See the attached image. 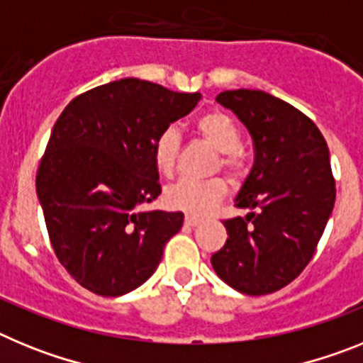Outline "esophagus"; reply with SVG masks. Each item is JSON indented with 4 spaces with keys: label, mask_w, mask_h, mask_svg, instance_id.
I'll return each mask as SVG.
<instances>
[{
    "label": "esophagus",
    "mask_w": 363,
    "mask_h": 363,
    "mask_svg": "<svg viewBox=\"0 0 363 363\" xmlns=\"http://www.w3.org/2000/svg\"><path fill=\"white\" fill-rule=\"evenodd\" d=\"M198 223H201L200 218L192 216V214H187V216H185V225H189V227H196Z\"/></svg>",
    "instance_id": "1"
}]
</instances>
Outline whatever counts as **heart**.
<instances>
[{
    "instance_id": "b5f03b06",
    "label": "heart",
    "mask_w": 363,
    "mask_h": 363,
    "mask_svg": "<svg viewBox=\"0 0 363 363\" xmlns=\"http://www.w3.org/2000/svg\"><path fill=\"white\" fill-rule=\"evenodd\" d=\"M194 130L205 143L218 150L216 169H221L230 179L240 182L249 172V162L242 150V136L230 116L225 112H205L194 121ZM179 134L169 127L158 134L152 145L154 165L163 176H172L178 165ZM227 184L223 178L209 179H179L169 185L165 191V201L172 209L184 211L189 214H205L220 203L225 196Z\"/></svg>"
}]
</instances>
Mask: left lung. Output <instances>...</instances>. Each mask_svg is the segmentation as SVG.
<instances>
[{
  "label": "left lung",
  "instance_id": "8db88e82",
  "mask_svg": "<svg viewBox=\"0 0 363 363\" xmlns=\"http://www.w3.org/2000/svg\"><path fill=\"white\" fill-rule=\"evenodd\" d=\"M216 101L251 133L255 165L234 203L249 213L223 220L229 236L211 264L240 293L271 294L307 267L333 213L329 149L311 118L267 92L223 91Z\"/></svg>",
  "mask_w": 363,
  "mask_h": 363
}]
</instances>
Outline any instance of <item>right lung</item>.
I'll use <instances>...</instances> for the list:
<instances>
[{"instance_id":"right-lung-1","label":"right lung","mask_w":363,"mask_h":363,"mask_svg":"<svg viewBox=\"0 0 363 363\" xmlns=\"http://www.w3.org/2000/svg\"><path fill=\"white\" fill-rule=\"evenodd\" d=\"M200 92L138 78L83 92L63 108L36 174L49 238L82 287L121 296L150 278L184 213L140 211L162 194L152 145Z\"/></svg>"}]
</instances>
